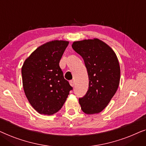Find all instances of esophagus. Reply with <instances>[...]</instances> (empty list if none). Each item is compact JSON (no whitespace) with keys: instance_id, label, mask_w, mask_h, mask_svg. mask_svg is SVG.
<instances>
[{"instance_id":"1","label":"esophagus","mask_w":146,"mask_h":146,"mask_svg":"<svg viewBox=\"0 0 146 146\" xmlns=\"http://www.w3.org/2000/svg\"><path fill=\"white\" fill-rule=\"evenodd\" d=\"M69 83H70L71 86H72V87H74V85H75V82H74L73 80H71V81H69Z\"/></svg>"}]
</instances>
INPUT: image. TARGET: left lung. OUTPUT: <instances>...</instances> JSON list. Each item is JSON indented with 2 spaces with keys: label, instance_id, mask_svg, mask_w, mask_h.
Listing matches in <instances>:
<instances>
[{
  "label": "left lung",
  "instance_id": "1",
  "mask_svg": "<svg viewBox=\"0 0 146 146\" xmlns=\"http://www.w3.org/2000/svg\"><path fill=\"white\" fill-rule=\"evenodd\" d=\"M72 48L83 57L89 75V89L79 99L81 109L87 114L99 113L118 89L120 79L118 59L112 49L97 38L74 42Z\"/></svg>",
  "mask_w": 146,
  "mask_h": 146
}]
</instances>
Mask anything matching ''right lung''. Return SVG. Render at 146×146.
<instances>
[{"instance_id": "right-lung-1", "label": "right lung", "mask_w": 146, "mask_h": 146, "mask_svg": "<svg viewBox=\"0 0 146 146\" xmlns=\"http://www.w3.org/2000/svg\"><path fill=\"white\" fill-rule=\"evenodd\" d=\"M68 44L63 40L47 42L33 52L22 65L24 93L32 107L41 114L58 112L73 89L59 65Z\"/></svg>"}]
</instances>
